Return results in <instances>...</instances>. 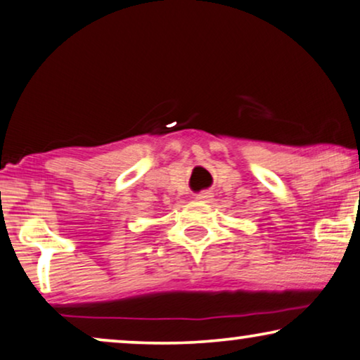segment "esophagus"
Returning <instances> with one entry per match:
<instances>
[{"label": "esophagus", "instance_id": "1", "mask_svg": "<svg viewBox=\"0 0 360 360\" xmlns=\"http://www.w3.org/2000/svg\"><path fill=\"white\" fill-rule=\"evenodd\" d=\"M207 198H209V194H207V193H202V194H199V195H198V199H199V200H205Z\"/></svg>", "mask_w": 360, "mask_h": 360}]
</instances>
